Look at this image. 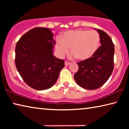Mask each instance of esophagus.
I'll list each match as a JSON object with an SVG mask.
<instances>
[{
  "instance_id": "34e87169",
  "label": "esophagus",
  "mask_w": 129,
  "mask_h": 129,
  "mask_svg": "<svg viewBox=\"0 0 129 129\" xmlns=\"http://www.w3.org/2000/svg\"><path fill=\"white\" fill-rule=\"evenodd\" d=\"M71 64V63H70L69 62H68V61H65V66H66V67H67V66H68V65Z\"/></svg>"
}]
</instances>
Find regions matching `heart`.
Instances as JSON below:
<instances>
[{
  "label": "heart",
  "mask_w": 129,
  "mask_h": 129,
  "mask_svg": "<svg viewBox=\"0 0 129 129\" xmlns=\"http://www.w3.org/2000/svg\"><path fill=\"white\" fill-rule=\"evenodd\" d=\"M100 36L95 30L78 29L65 31L61 38L57 39L56 49L58 55L63 57L71 47L72 56L78 60L91 58L99 48Z\"/></svg>",
  "instance_id": "1"
}]
</instances>
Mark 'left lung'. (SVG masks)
<instances>
[{
    "label": "left lung",
    "mask_w": 129,
    "mask_h": 129,
    "mask_svg": "<svg viewBox=\"0 0 129 129\" xmlns=\"http://www.w3.org/2000/svg\"><path fill=\"white\" fill-rule=\"evenodd\" d=\"M95 29L100 35L101 46L91 58L77 62L78 71L74 75L78 85L88 90L103 85L114 69V45L112 39L105 32Z\"/></svg>",
    "instance_id": "8db88e82"
}]
</instances>
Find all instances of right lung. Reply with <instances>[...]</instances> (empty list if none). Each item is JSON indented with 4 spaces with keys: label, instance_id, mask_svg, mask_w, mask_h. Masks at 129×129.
<instances>
[{
    "label": "right lung",
    "instance_id": "1",
    "mask_svg": "<svg viewBox=\"0 0 129 129\" xmlns=\"http://www.w3.org/2000/svg\"><path fill=\"white\" fill-rule=\"evenodd\" d=\"M53 34L51 29L37 27L17 41L15 65L24 82L36 90H46L55 84L64 67V61L53 54Z\"/></svg>",
    "mask_w": 129,
    "mask_h": 129
}]
</instances>
